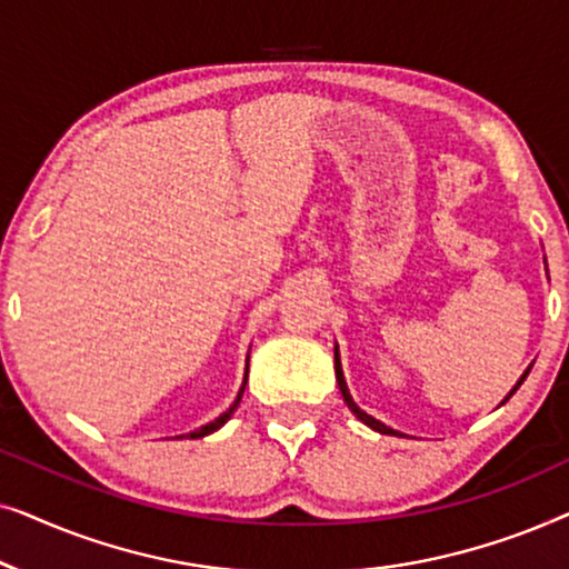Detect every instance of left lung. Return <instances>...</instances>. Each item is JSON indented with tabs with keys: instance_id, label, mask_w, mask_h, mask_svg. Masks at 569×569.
I'll return each mask as SVG.
<instances>
[{
	"instance_id": "left-lung-1",
	"label": "left lung",
	"mask_w": 569,
	"mask_h": 569,
	"mask_svg": "<svg viewBox=\"0 0 569 569\" xmlns=\"http://www.w3.org/2000/svg\"><path fill=\"white\" fill-rule=\"evenodd\" d=\"M543 263H547V256H543ZM333 370H337V383H339L341 399H345V403H347V407H349V411H352V415H355L357 419H360V422H362V425H368V427H370V430H376V432H380V435H399V438H403V432H399V430H393V427H388V425H383V422H380V419H376V417H372V415H368V411H362L360 407H357V403H355V399H352V393H349V388H347V380H345V370H341V357H339V345H333ZM528 372H531V365H528V368L523 370V376H520V378H518V383H516V386H512V391H510L508 396H505V399H502V403H505V401H508V399H510V396L518 391V388H520V383H523V380H526V376H528Z\"/></svg>"
}]
</instances>
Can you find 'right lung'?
<instances>
[{
  "mask_svg": "<svg viewBox=\"0 0 569 569\" xmlns=\"http://www.w3.org/2000/svg\"><path fill=\"white\" fill-rule=\"evenodd\" d=\"M246 380H248V357H246V376H243V386H240V391H238V396H236V401L230 403V409H228V411H222V415L217 417V419H212V422H209V425H201L199 430H193V432H189V435H178V438H191V440H197V438H204V435H212V432L220 430V427H222L224 422H228V419H230L232 415H236L238 403H240V399H243Z\"/></svg>",
  "mask_w": 569,
  "mask_h": 569,
  "instance_id": "add662e5",
  "label": "right lung"
}]
</instances>
